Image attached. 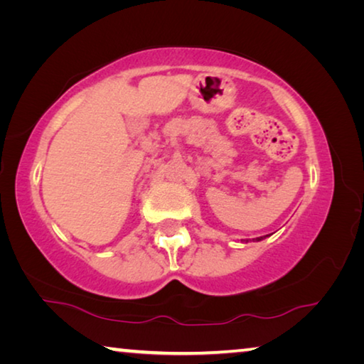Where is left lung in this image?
I'll return each instance as SVG.
<instances>
[{
    "label": "left lung",
    "mask_w": 364,
    "mask_h": 364,
    "mask_svg": "<svg viewBox=\"0 0 364 364\" xmlns=\"http://www.w3.org/2000/svg\"><path fill=\"white\" fill-rule=\"evenodd\" d=\"M262 239H263V237H257V241H262Z\"/></svg>",
    "instance_id": "1"
}]
</instances>
